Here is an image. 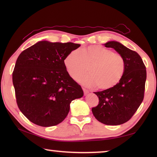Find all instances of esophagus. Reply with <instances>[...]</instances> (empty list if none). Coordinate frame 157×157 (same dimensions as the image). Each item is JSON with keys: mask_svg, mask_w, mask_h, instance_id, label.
Instances as JSON below:
<instances>
[{"mask_svg": "<svg viewBox=\"0 0 157 157\" xmlns=\"http://www.w3.org/2000/svg\"><path fill=\"white\" fill-rule=\"evenodd\" d=\"M83 90H84V94L85 95H87L88 93H89V90H88L86 88H83Z\"/></svg>", "mask_w": 157, "mask_h": 157, "instance_id": "esophagus-1", "label": "esophagus"}]
</instances>
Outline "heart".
I'll return each mask as SVG.
<instances>
[{
  "mask_svg": "<svg viewBox=\"0 0 157 157\" xmlns=\"http://www.w3.org/2000/svg\"><path fill=\"white\" fill-rule=\"evenodd\" d=\"M67 71L71 78L86 86H97L98 89L109 90L121 80L125 69L123 56L100 45H90L81 51L74 50L63 60ZM89 67L90 72L81 77ZM81 77L80 78L79 77Z\"/></svg>",
  "mask_w": 157,
  "mask_h": 157,
  "instance_id": "obj_1",
  "label": "heart"
}]
</instances>
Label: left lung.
Returning <instances> with one entry per match:
<instances>
[{
	"label": "left lung",
	"mask_w": 157,
	"mask_h": 157,
	"mask_svg": "<svg viewBox=\"0 0 157 157\" xmlns=\"http://www.w3.org/2000/svg\"><path fill=\"white\" fill-rule=\"evenodd\" d=\"M105 47L115 49L125 62L121 80L111 89L96 92L98 105L92 109L98 121L109 125H118L132 118L144 99L146 79V67L137 52L121 43L109 41Z\"/></svg>",
	"instance_id": "8db88e82"
}]
</instances>
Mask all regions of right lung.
I'll return each instance as SVG.
<instances>
[{
    "instance_id": "right-lung-1",
    "label": "right lung",
    "mask_w": 157,
    "mask_h": 157,
    "mask_svg": "<svg viewBox=\"0 0 157 157\" xmlns=\"http://www.w3.org/2000/svg\"><path fill=\"white\" fill-rule=\"evenodd\" d=\"M79 46L72 42L40 41L18 56L13 72L17 103L34 124H59L68 115L71 101L84 95L63 63L65 56Z\"/></svg>"
}]
</instances>
